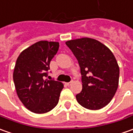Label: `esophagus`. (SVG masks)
<instances>
[{"label": "esophagus", "instance_id": "esophagus-1", "mask_svg": "<svg viewBox=\"0 0 133 133\" xmlns=\"http://www.w3.org/2000/svg\"><path fill=\"white\" fill-rule=\"evenodd\" d=\"M72 83H73V82H68V83H66V85L67 86H70V85H71V84H72Z\"/></svg>", "mask_w": 133, "mask_h": 133}]
</instances>
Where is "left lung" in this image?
<instances>
[{
    "mask_svg": "<svg viewBox=\"0 0 133 133\" xmlns=\"http://www.w3.org/2000/svg\"><path fill=\"white\" fill-rule=\"evenodd\" d=\"M81 69L82 90L76 95L78 103L89 110L105 107L116 93L119 68L112 51L100 41L82 38L65 42Z\"/></svg>",
    "mask_w": 133,
    "mask_h": 133,
    "instance_id": "left-lung-1",
    "label": "left lung"
}]
</instances>
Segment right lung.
Instances as JSON below:
<instances>
[{
  "instance_id": "1",
  "label": "right lung",
  "mask_w": 133,
  "mask_h": 133,
  "mask_svg": "<svg viewBox=\"0 0 133 133\" xmlns=\"http://www.w3.org/2000/svg\"><path fill=\"white\" fill-rule=\"evenodd\" d=\"M59 46L58 42L41 41L23 50L17 59L13 74L17 94L33 113H47L58 103L63 83L44 77Z\"/></svg>"
}]
</instances>
